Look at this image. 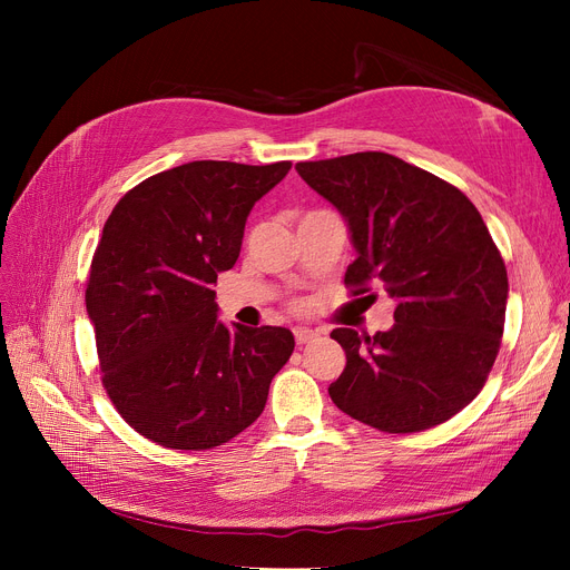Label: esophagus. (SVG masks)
<instances>
[{"mask_svg": "<svg viewBox=\"0 0 570 570\" xmlns=\"http://www.w3.org/2000/svg\"><path fill=\"white\" fill-rule=\"evenodd\" d=\"M293 335H295V344H297V346L309 344V342H314V340L318 337V333L309 331V327H295Z\"/></svg>", "mask_w": 570, "mask_h": 570, "instance_id": "34e87169", "label": "esophagus"}]
</instances>
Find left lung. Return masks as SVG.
I'll use <instances>...</instances> for the list:
<instances>
[{
	"label": "left lung",
	"instance_id": "obj_1",
	"mask_svg": "<svg viewBox=\"0 0 570 570\" xmlns=\"http://www.w3.org/2000/svg\"><path fill=\"white\" fill-rule=\"evenodd\" d=\"M348 222L357 258L351 297L397 301L387 333H331L346 367L327 393L340 411L387 434L451 421L492 372L508 275L475 205L451 183L385 153L295 164Z\"/></svg>",
	"mask_w": 570,
	"mask_h": 570
}]
</instances>
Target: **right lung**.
Wrapping results in <instances>:
<instances>
[{
	"label": "right lung",
	"mask_w": 570,
	"mask_h": 570,
	"mask_svg": "<svg viewBox=\"0 0 570 570\" xmlns=\"http://www.w3.org/2000/svg\"><path fill=\"white\" fill-rule=\"evenodd\" d=\"M291 161H191L129 189L104 226L85 288L104 391L129 428L209 451L263 413L295 340L217 321V275L239 256L254 203Z\"/></svg>",
	"instance_id": "obj_1"
}]
</instances>
